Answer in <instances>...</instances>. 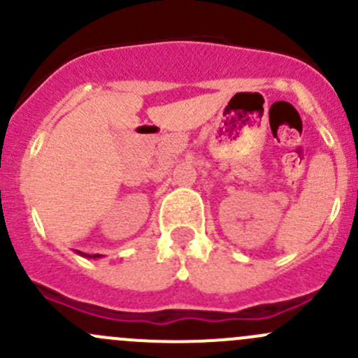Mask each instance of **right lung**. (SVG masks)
Masks as SVG:
<instances>
[{"label": "right lung", "mask_w": 358, "mask_h": 358, "mask_svg": "<svg viewBox=\"0 0 358 358\" xmlns=\"http://www.w3.org/2000/svg\"><path fill=\"white\" fill-rule=\"evenodd\" d=\"M78 252L81 256H85V258H100V255H86V252H81V251H78Z\"/></svg>", "instance_id": "obj_1"}]
</instances>
